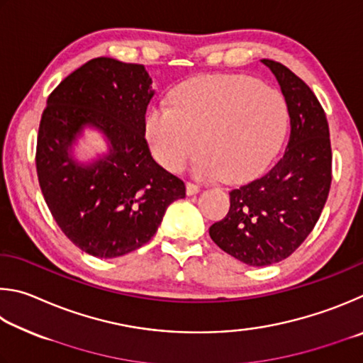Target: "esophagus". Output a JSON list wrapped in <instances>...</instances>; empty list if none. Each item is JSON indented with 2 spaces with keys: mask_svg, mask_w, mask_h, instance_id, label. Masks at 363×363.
<instances>
[{
  "mask_svg": "<svg viewBox=\"0 0 363 363\" xmlns=\"http://www.w3.org/2000/svg\"><path fill=\"white\" fill-rule=\"evenodd\" d=\"M199 186L196 185V183H191V182H188L186 183V194L188 196H193V194H198L199 193Z\"/></svg>",
  "mask_w": 363,
  "mask_h": 363,
  "instance_id": "esophagus-1",
  "label": "esophagus"
}]
</instances>
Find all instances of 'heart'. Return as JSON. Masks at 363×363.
Returning <instances> with one entry per match:
<instances>
[{
    "label": "heart",
    "instance_id": "heart-1",
    "mask_svg": "<svg viewBox=\"0 0 363 363\" xmlns=\"http://www.w3.org/2000/svg\"><path fill=\"white\" fill-rule=\"evenodd\" d=\"M170 101L152 106L145 119L152 155L170 172L185 167L201 140L199 175L247 180L276 155L289 124L284 94L245 74L193 78L172 92Z\"/></svg>",
    "mask_w": 363,
    "mask_h": 363
}]
</instances>
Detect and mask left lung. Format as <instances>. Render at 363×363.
I'll return each instance as SVG.
<instances>
[{"label":"left lung","mask_w":363,"mask_h":363,"mask_svg":"<svg viewBox=\"0 0 363 363\" xmlns=\"http://www.w3.org/2000/svg\"><path fill=\"white\" fill-rule=\"evenodd\" d=\"M262 62L287 100V148L264 175L233 189L230 212L208 230L221 250L250 266L289 258L314 230L332 185V145L320 101L282 63Z\"/></svg>","instance_id":"obj_1"}]
</instances>
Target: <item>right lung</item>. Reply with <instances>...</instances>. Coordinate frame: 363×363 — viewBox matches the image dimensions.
<instances>
[{
    "instance_id": "add662e5",
    "label": "right lung",
    "mask_w": 363,
    "mask_h": 363,
    "mask_svg": "<svg viewBox=\"0 0 363 363\" xmlns=\"http://www.w3.org/2000/svg\"><path fill=\"white\" fill-rule=\"evenodd\" d=\"M151 78L140 63L97 57L68 74L48 97L38 129L36 172L62 233L82 252L116 258L155 236L185 183L162 169L145 138ZM112 143L110 157L82 168L67 146L84 125Z\"/></svg>"
}]
</instances>
